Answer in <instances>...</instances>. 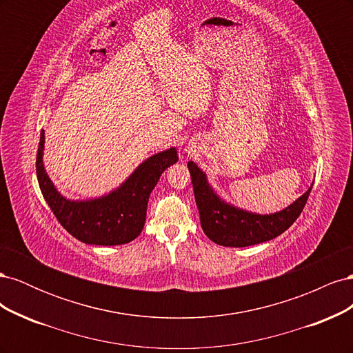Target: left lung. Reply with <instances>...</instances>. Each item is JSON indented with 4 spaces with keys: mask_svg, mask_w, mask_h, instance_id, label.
I'll use <instances>...</instances> for the list:
<instances>
[{
    "mask_svg": "<svg viewBox=\"0 0 353 353\" xmlns=\"http://www.w3.org/2000/svg\"><path fill=\"white\" fill-rule=\"evenodd\" d=\"M193 191L200 213V223L206 236L219 245L245 248L275 239L283 234L301 215L312 187L293 205L274 215H256L223 203L210 188L206 175L188 162Z\"/></svg>",
    "mask_w": 353,
    "mask_h": 353,
    "instance_id": "8db88e82",
    "label": "left lung"
}]
</instances>
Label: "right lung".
<instances>
[{"mask_svg": "<svg viewBox=\"0 0 353 353\" xmlns=\"http://www.w3.org/2000/svg\"><path fill=\"white\" fill-rule=\"evenodd\" d=\"M44 131L37 153V176L41 193L57 221L74 239L87 244L116 245L130 243L144 228L147 203L163 170L178 162L175 148L147 159L109 196L90 201H70L61 197L42 165Z\"/></svg>", "mask_w": 353, "mask_h": 353, "instance_id": "right-lung-1", "label": "right lung"}]
</instances>
